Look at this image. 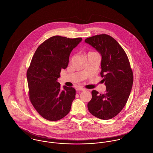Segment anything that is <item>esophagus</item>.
Returning <instances> with one entry per match:
<instances>
[{"mask_svg": "<svg viewBox=\"0 0 153 153\" xmlns=\"http://www.w3.org/2000/svg\"><path fill=\"white\" fill-rule=\"evenodd\" d=\"M76 91H85V89L82 88H80V87H79L76 89Z\"/></svg>", "mask_w": 153, "mask_h": 153, "instance_id": "esophagus-1", "label": "esophagus"}]
</instances>
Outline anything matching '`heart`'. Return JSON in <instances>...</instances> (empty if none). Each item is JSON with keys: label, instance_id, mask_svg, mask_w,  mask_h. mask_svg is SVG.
<instances>
[{"label": "heart", "instance_id": "heart-1", "mask_svg": "<svg viewBox=\"0 0 153 153\" xmlns=\"http://www.w3.org/2000/svg\"><path fill=\"white\" fill-rule=\"evenodd\" d=\"M89 53H92V52H89Z\"/></svg>", "mask_w": 153, "mask_h": 153}]
</instances>
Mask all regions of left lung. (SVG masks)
Segmentation results:
<instances>
[{"label":"left lung","instance_id":"8db88e82","mask_svg":"<svg viewBox=\"0 0 153 153\" xmlns=\"http://www.w3.org/2000/svg\"><path fill=\"white\" fill-rule=\"evenodd\" d=\"M85 42L101 55L100 74L106 86L104 94H99L95 90L92 91L88 110L97 118L111 119L122 110L132 88L134 75L128 57L119 43L108 34L94 36Z\"/></svg>","mask_w":153,"mask_h":153}]
</instances>
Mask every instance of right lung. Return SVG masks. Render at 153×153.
I'll return each mask as SVG.
<instances>
[{"instance_id": "1", "label": "right lung", "mask_w": 153, "mask_h": 153, "mask_svg": "<svg viewBox=\"0 0 153 153\" xmlns=\"http://www.w3.org/2000/svg\"><path fill=\"white\" fill-rule=\"evenodd\" d=\"M82 38L52 36L36 51L27 71L30 102L37 113L49 121H57L68 114L76 90L64 86L57 79L68 64L72 50Z\"/></svg>"}]
</instances>
